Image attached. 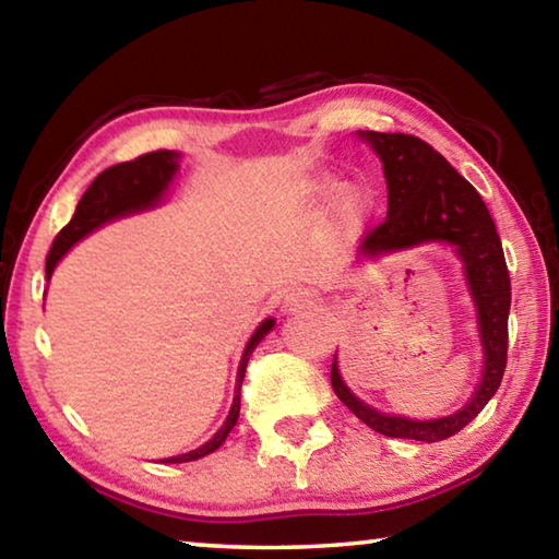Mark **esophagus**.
Instances as JSON below:
<instances>
[{
    "label": "esophagus",
    "mask_w": 559,
    "mask_h": 559,
    "mask_svg": "<svg viewBox=\"0 0 559 559\" xmlns=\"http://www.w3.org/2000/svg\"><path fill=\"white\" fill-rule=\"evenodd\" d=\"M318 306V293L308 288H296L286 296V308L293 313H300V310H310Z\"/></svg>",
    "instance_id": "1"
}]
</instances>
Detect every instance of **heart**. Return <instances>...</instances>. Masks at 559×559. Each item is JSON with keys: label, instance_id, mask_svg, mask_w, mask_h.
<instances>
[{"label": "heart", "instance_id": "b5f03b06", "mask_svg": "<svg viewBox=\"0 0 559 559\" xmlns=\"http://www.w3.org/2000/svg\"><path fill=\"white\" fill-rule=\"evenodd\" d=\"M318 189H325V182L318 185ZM370 192H367L365 187H357V185H349L345 189H340V197H337V212L343 216L345 222H359L362 216L370 212Z\"/></svg>", "mask_w": 559, "mask_h": 559}]
</instances>
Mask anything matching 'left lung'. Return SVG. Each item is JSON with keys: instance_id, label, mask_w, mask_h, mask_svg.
Instances as JSON below:
<instances>
[{"instance_id": "obj_1", "label": "left lung", "mask_w": 559, "mask_h": 559, "mask_svg": "<svg viewBox=\"0 0 559 559\" xmlns=\"http://www.w3.org/2000/svg\"><path fill=\"white\" fill-rule=\"evenodd\" d=\"M382 157L386 179V219L365 234L359 253L380 257L427 241H447L466 269L471 296L476 300L478 330L484 340V380L461 412L433 421H412L404 416H384L362 404L340 380L333 359L330 382L349 412L367 427L390 439L443 441L459 433L498 392L508 362V313L510 276L503 243L490 212L468 179L453 169L447 157L421 138L404 132H359Z\"/></svg>"}]
</instances>
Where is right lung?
<instances>
[{
  "mask_svg": "<svg viewBox=\"0 0 559 559\" xmlns=\"http://www.w3.org/2000/svg\"><path fill=\"white\" fill-rule=\"evenodd\" d=\"M177 157L179 155L173 153V150H155V153L140 155L135 159H130V163L112 165L106 169V173H100L96 179H93L91 187L86 189V194L81 197L79 206H75L73 219L66 224L59 234H56L49 257H46V278H51L53 266L61 261L63 253L69 251L75 241H81L83 236L91 234L93 229H98L100 224L118 219V216H126L132 212L147 210V206H155L159 202V197L165 194L167 185L173 182V177L179 167ZM271 328H273V318L263 320V323L257 328V333H253V337L249 340V345H246V349H243L239 374H236L234 404H231L229 416H226L224 427L216 431L214 437L204 443V447L182 453V456L165 459L163 463L197 461L222 447L224 439L229 437V431L234 429L236 419H239L241 382L246 374V365H249L251 353L257 349V345L261 343L263 335H266Z\"/></svg>",
  "mask_w": 559,
  "mask_h": 559,
  "instance_id": "obj_1",
  "label": "right lung"
}]
</instances>
